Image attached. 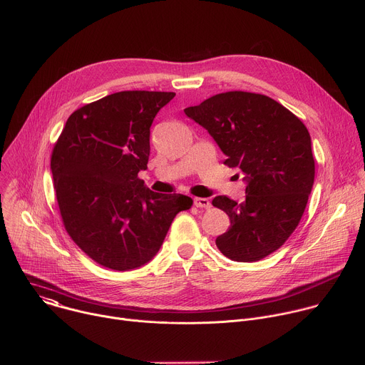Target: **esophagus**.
Returning <instances> with one entry per match:
<instances>
[{
    "instance_id": "34e87169",
    "label": "esophagus",
    "mask_w": 365,
    "mask_h": 365,
    "mask_svg": "<svg viewBox=\"0 0 365 365\" xmlns=\"http://www.w3.org/2000/svg\"><path fill=\"white\" fill-rule=\"evenodd\" d=\"M193 203H195L196 207H205V210L211 207V202H210V199H206V197H195Z\"/></svg>"
}]
</instances>
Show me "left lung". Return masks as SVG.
<instances>
[{"label": "left lung", "mask_w": 365, "mask_h": 365, "mask_svg": "<svg viewBox=\"0 0 365 365\" xmlns=\"http://www.w3.org/2000/svg\"><path fill=\"white\" fill-rule=\"evenodd\" d=\"M185 114L202 125L244 175L245 200L217 196L231 227L217 238L220 251L252 263L280 248L300 222L315 180L312 141L304 124L277 101L234 91L205 99Z\"/></svg>", "instance_id": "8db88e82"}]
</instances>
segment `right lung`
<instances>
[{
    "label": "right lung",
    "instance_id": "right-lung-1",
    "mask_svg": "<svg viewBox=\"0 0 365 365\" xmlns=\"http://www.w3.org/2000/svg\"><path fill=\"white\" fill-rule=\"evenodd\" d=\"M173 92L123 91L76 110L55 144L51 176L65 228L98 264L134 270L158 254L192 199L150 190V127Z\"/></svg>",
    "mask_w": 365,
    "mask_h": 365
}]
</instances>
